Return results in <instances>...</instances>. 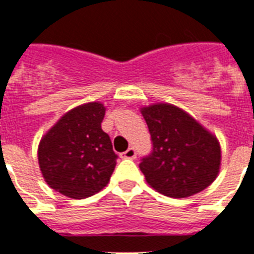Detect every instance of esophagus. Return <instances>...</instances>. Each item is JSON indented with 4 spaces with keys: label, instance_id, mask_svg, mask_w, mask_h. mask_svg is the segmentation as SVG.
<instances>
[{
    "label": "esophagus",
    "instance_id": "esophagus-1",
    "mask_svg": "<svg viewBox=\"0 0 254 254\" xmlns=\"http://www.w3.org/2000/svg\"><path fill=\"white\" fill-rule=\"evenodd\" d=\"M135 150L133 147H129L125 153H123V157L124 158H127V159H134L135 158Z\"/></svg>",
    "mask_w": 254,
    "mask_h": 254
}]
</instances>
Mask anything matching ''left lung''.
I'll return each mask as SVG.
<instances>
[{"label": "left lung", "instance_id": "left-lung-1", "mask_svg": "<svg viewBox=\"0 0 254 254\" xmlns=\"http://www.w3.org/2000/svg\"><path fill=\"white\" fill-rule=\"evenodd\" d=\"M141 115L153 141V153L139 163L147 185L165 196L182 199L216 179L221 166L216 135L173 104L142 107Z\"/></svg>", "mask_w": 254, "mask_h": 254}]
</instances>
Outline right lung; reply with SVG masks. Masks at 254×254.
Returning <instances> with one entry per match:
<instances>
[{"instance_id": "obj_1", "label": "right lung", "mask_w": 254, "mask_h": 254, "mask_svg": "<svg viewBox=\"0 0 254 254\" xmlns=\"http://www.w3.org/2000/svg\"><path fill=\"white\" fill-rule=\"evenodd\" d=\"M103 103L81 104L62 116L38 146V162L46 183L71 199L92 196L111 181L117 155L101 129Z\"/></svg>"}]
</instances>
